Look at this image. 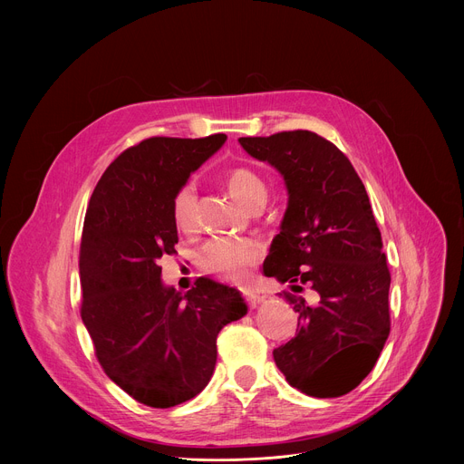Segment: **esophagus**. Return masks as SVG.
<instances>
[{"label":"esophagus","instance_id":"esophagus-1","mask_svg":"<svg viewBox=\"0 0 464 464\" xmlns=\"http://www.w3.org/2000/svg\"><path fill=\"white\" fill-rule=\"evenodd\" d=\"M244 297L249 306H256L260 301H264V295H260L258 292H244Z\"/></svg>","mask_w":464,"mask_h":464}]
</instances>
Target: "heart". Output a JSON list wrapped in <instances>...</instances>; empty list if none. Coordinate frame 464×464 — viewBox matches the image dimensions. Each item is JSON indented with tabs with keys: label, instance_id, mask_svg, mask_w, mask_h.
<instances>
[{
	"label": "heart",
	"instance_id": "obj_1",
	"mask_svg": "<svg viewBox=\"0 0 464 464\" xmlns=\"http://www.w3.org/2000/svg\"><path fill=\"white\" fill-rule=\"evenodd\" d=\"M226 187L233 200L251 209L264 204L268 196L266 181L249 167L231 169L226 176ZM172 218L179 231L192 233L196 229V187L181 185L172 198ZM264 247L253 238H215L206 244L200 262L202 268L227 281H240L262 258Z\"/></svg>",
	"mask_w": 464,
	"mask_h": 464
}]
</instances>
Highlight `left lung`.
Masks as SVG:
<instances>
[{"label": "left lung", "mask_w": 464, "mask_h": 464, "mask_svg": "<svg viewBox=\"0 0 464 464\" xmlns=\"http://www.w3.org/2000/svg\"><path fill=\"white\" fill-rule=\"evenodd\" d=\"M285 178L288 208L264 276L290 283L297 334L274 351L288 383L317 399L347 394L372 371L389 336L391 274L367 190L347 156L308 130L240 138ZM306 284L316 303L296 295Z\"/></svg>", "instance_id": "left-lung-1"}]
</instances>
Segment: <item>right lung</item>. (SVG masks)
<instances>
[{"instance_id":"add662e5","label":"right lung","mask_w":464,"mask_h":464,"mask_svg":"<svg viewBox=\"0 0 464 464\" xmlns=\"http://www.w3.org/2000/svg\"><path fill=\"white\" fill-rule=\"evenodd\" d=\"M226 140L150 138L126 149L86 211L81 315L110 380L150 408L194 399L213 376L218 333L247 312L238 290L204 277L181 295L158 264L176 253V190Z\"/></svg>"}]
</instances>
